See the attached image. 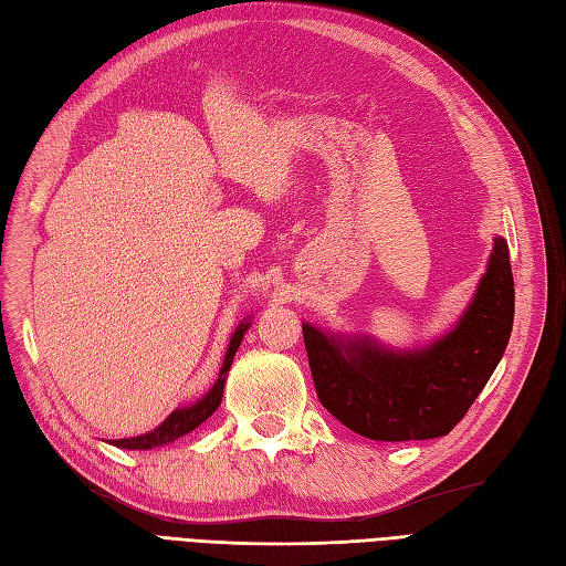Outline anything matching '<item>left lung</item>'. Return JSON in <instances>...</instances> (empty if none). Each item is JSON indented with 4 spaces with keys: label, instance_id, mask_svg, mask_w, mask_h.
<instances>
[{
    "label": "left lung",
    "instance_id": "1",
    "mask_svg": "<svg viewBox=\"0 0 566 566\" xmlns=\"http://www.w3.org/2000/svg\"><path fill=\"white\" fill-rule=\"evenodd\" d=\"M514 323L510 249L495 239L483 280L459 323L416 352L339 337L303 323L315 392L339 423L368 440H432L452 430L490 380Z\"/></svg>",
    "mask_w": 566,
    "mask_h": 566
}]
</instances>
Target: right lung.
Listing matches in <instances>:
<instances>
[{"mask_svg": "<svg viewBox=\"0 0 566 566\" xmlns=\"http://www.w3.org/2000/svg\"><path fill=\"white\" fill-rule=\"evenodd\" d=\"M251 327V321H243L237 329L234 335H231L229 339V346H227V354H224V364L220 368V375H217V382L212 385L210 392L198 399L196 403H191V407H181L177 411H171L165 423H159L155 430L145 432V434H138V438H128V440H114L112 444L114 447H122V449H153V447H159V444H169L177 438H181V434L196 430L202 421H208V418L217 411V407H220L222 401V395H224V380H227V373L231 368V360H234V354L239 349V344L245 335V329Z\"/></svg>", "mask_w": 566, "mask_h": 566, "instance_id": "add662e5", "label": "right lung"}]
</instances>
